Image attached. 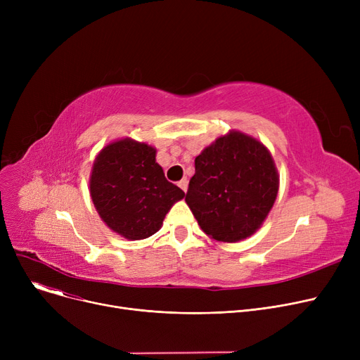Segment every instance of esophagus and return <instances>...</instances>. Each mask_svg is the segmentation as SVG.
I'll return each mask as SVG.
<instances>
[{
    "instance_id": "34e87169",
    "label": "esophagus",
    "mask_w": 360,
    "mask_h": 360,
    "mask_svg": "<svg viewBox=\"0 0 360 360\" xmlns=\"http://www.w3.org/2000/svg\"><path fill=\"white\" fill-rule=\"evenodd\" d=\"M178 185H179V188H181V190H182L184 193H186V190H188V181H186V178H182V179L178 182Z\"/></svg>"
}]
</instances>
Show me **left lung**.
<instances>
[{"label": "left lung", "mask_w": 360, "mask_h": 360, "mask_svg": "<svg viewBox=\"0 0 360 360\" xmlns=\"http://www.w3.org/2000/svg\"><path fill=\"white\" fill-rule=\"evenodd\" d=\"M278 193V174L269 148L231 131L195 158L185 201L205 235L238 242L255 233Z\"/></svg>", "instance_id": "8db88e82"}]
</instances>
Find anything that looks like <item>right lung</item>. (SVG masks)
<instances>
[{"mask_svg":"<svg viewBox=\"0 0 360 360\" xmlns=\"http://www.w3.org/2000/svg\"><path fill=\"white\" fill-rule=\"evenodd\" d=\"M90 197L110 231L140 240L162 228L166 213L185 193L165 178L155 147L122 139L94 159Z\"/></svg>","mask_w":360,"mask_h":360,"instance_id":"right-lung-1","label":"right lung"}]
</instances>
